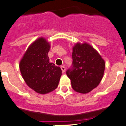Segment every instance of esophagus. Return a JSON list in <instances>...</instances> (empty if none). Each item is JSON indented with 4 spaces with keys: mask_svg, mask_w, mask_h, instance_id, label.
<instances>
[{
    "mask_svg": "<svg viewBox=\"0 0 126 126\" xmlns=\"http://www.w3.org/2000/svg\"><path fill=\"white\" fill-rule=\"evenodd\" d=\"M61 70H62V73H64V72L65 71V67L61 66Z\"/></svg>",
    "mask_w": 126,
    "mask_h": 126,
    "instance_id": "obj_1",
    "label": "esophagus"
}]
</instances>
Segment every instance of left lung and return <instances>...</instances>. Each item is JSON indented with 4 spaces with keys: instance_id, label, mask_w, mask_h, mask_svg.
<instances>
[{
    "instance_id": "8db88e82",
    "label": "left lung",
    "mask_w": 126,
    "mask_h": 126,
    "mask_svg": "<svg viewBox=\"0 0 126 126\" xmlns=\"http://www.w3.org/2000/svg\"><path fill=\"white\" fill-rule=\"evenodd\" d=\"M72 58L73 64L66 71L72 88L78 93H89L98 85L103 78L104 61L87 43H77L73 47Z\"/></svg>"
}]
</instances>
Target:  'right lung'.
I'll use <instances>...</instances> for the list:
<instances>
[{
    "instance_id": "add662e5",
    "label": "right lung",
    "mask_w": 126,
    "mask_h": 126,
    "mask_svg": "<svg viewBox=\"0 0 126 126\" xmlns=\"http://www.w3.org/2000/svg\"><path fill=\"white\" fill-rule=\"evenodd\" d=\"M50 46L43 38L33 42L20 62L22 76L29 87L40 94L57 88L62 75L60 67L50 62Z\"/></svg>"
}]
</instances>
